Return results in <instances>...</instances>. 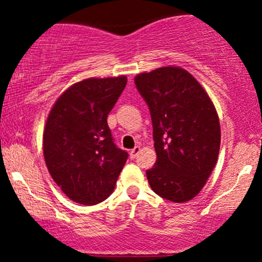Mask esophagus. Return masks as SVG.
<instances>
[{
	"label": "esophagus",
	"instance_id": "1",
	"mask_svg": "<svg viewBox=\"0 0 262 262\" xmlns=\"http://www.w3.org/2000/svg\"><path fill=\"white\" fill-rule=\"evenodd\" d=\"M140 146H135V148H133L130 150V159H135L137 158L138 155H139V152H140Z\"/></svg>",
	"mask_w": 262,
	"mask_h": 262
}]
</instances>
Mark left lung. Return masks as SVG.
I'll use <instances>...</instances> for the list:
<instances>
[{"instance_id":"left-lung-1","label":"left lung","mask_w":262,"mask_h":262,"mask_svg":"<svg viewBox=\"0 0 262 262\" xmlns=\"http://www.w3.org/2000/svg\"><path fill=\"white\" fill-rule=\"evenodd\" d=\"M134 82L152 122L156 162L146 170L150 187L171 202H187L200 193L217 164L221 125L214 104L179 66L139 74Z\"/></svg>"}]
</instances>
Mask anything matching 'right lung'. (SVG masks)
Masks as SVG:
<instances>
[{
	"label": "right lung",
	"instance_id": "obj_1",
	"mask_svg": "<svg viewBox=\"0 0 262 262\" xmlns=\"http://www.w3.org/2000/svg\"><path fill=\"white\" fill-rule=\"evenodd\" d=\"M127 85V77L86 79L56 100L45 124V164L56 185L76 203L93 206L113 192L128 159L117 148L108 113Z\"/></svg>",
	"mask_w": 262,
	"mask_h": 262
}]
</instances>
